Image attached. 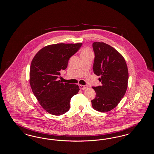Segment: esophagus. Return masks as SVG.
I'll return each instance as SVG.
<instances>
[{
	"instance_id": "1",
	"label": "esophagus",
	"mask_w": 154,
	"mask_h": 154,
	"mask_svg": "<svg viewBox=\"0 0 154 154\" xmlns=\"http://www.w3.org/2000/svg\"><path fill=\"white\" fill-rule=\"evenodd\" d=\"M79 86H80V89H82V90H84V89H86V88H88V86H86V85H80Z\"/></svg>"
}]
</instances>
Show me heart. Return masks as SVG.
<instances>
[{"instance_id":"heart-1","label":"heart","mask_w":154,"mask_h":154,"mask_svg":"<svg viewBox=\"0 0 154 154\" xmlns=\"http://www.w3.org/2000/svg\"><path fill=\"white\" fill-rule=\"evenodd\" d=\"M91 53L90 50L88 49H85L82 50V51L81 52V54H84V53Z\"/></svg>"}]
</instances>
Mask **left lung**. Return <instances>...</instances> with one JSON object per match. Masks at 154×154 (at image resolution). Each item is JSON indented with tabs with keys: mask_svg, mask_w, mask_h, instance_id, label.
Returning a JSON list of instances; mask_svg holds the SVG:
<instances>
[{
	"mask_svg": "<svg viewBox=\"0 0 154 154\" xmlns=\"http://www.w3.org/2000/svg\"><path fill=\"white\" fill-rule=\"evenodd\" d=\"M93 72L100 76L102 85L92 86L96 96L91 101L93 108L106 112L115 108L126 92L128 71L124 57L110 45L94 42Z\"/></svg>",
	"mask_w": 154,
	"mask_h": 154,
	"instance_id": "obj_1",
	"label": "left lung"
}]
</instances>
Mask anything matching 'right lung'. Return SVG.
Wrapping results in <instances>:
<instances>
[{
  "instance_id": "add662e5",
  "label": "right lung",
  "mask_w": 154,
  "mask_h": 154,
  "mask_svg": "<svg viewBox=\"0 0 154 154\" xmlns=\"http://www.w3.org/2000/svg\"><path fill=\"white\" fill-rule=\"evenodd\" d=\"M82 43H58L40 50L31 61L30 84L37 100L45 110L59 116L70 109L71 98L80 91L78 85L58 80L60 70H65L69 58Z\"/></svg>"
}]
</instances>
